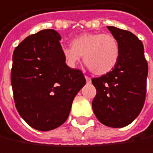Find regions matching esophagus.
<instances>
[{
  "instance_id": "34e87169",
  "label": "esophagus",
  "mask_w": 153,
  "mask_h": 153,
  "mask_svg": "<svg viewBox=\"0 0 153 153\" xmlns=\"http://www.w3.org/2000/svg\"><path fill=\"white\" fill-rule=\"evenodd\" d=\"M85 80H86V82H87V83H91V77L87 76H85Z\"/></svg>"
}]
</instances>
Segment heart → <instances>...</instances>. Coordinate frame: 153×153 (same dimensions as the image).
I'll use <instances>...</instances> for the list:
<instances>
[{
    "label": "heart",
    "instance_id": "1",
    "mask_svg": "<svg viewBox=\"0 0 153 153\" xmlns=\"http://www.w3.org/2000/svg\"><path fill=\"white\" fill-rule=\"evenodd\" d=\"M70 45L62 50L64 60L70 68L76 67L84 56L85 64L91 72L105 75L114 68L119 59V43L111 34H83L73 39Z\"/></svg>",
    "mask_w": 153,
    "mask_h": 153
}]
</instances>
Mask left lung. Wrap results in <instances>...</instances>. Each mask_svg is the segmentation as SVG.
Here are the masks:
<instances>
[{"instance_id":"obj_1","label":"left lung","mask_w":153,"mask_h":153,"mask_svg":"<svg viewBox=\"0 0 153 153\" xmlns=\"http://www.w3.org/2000/svg\"><path fill=\"white\" fill-rule=\"evenodd\" d=\"M107 27L118 41L120 55L111 72L92 79L96 88L92 106L102 124L117 128L133 122L143 107L148 64L141 40L129 31Z\"/></svg>"}]
</instances>
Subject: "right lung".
Returning a JSON list of instances; mask_svg holds the SVG:
<instances>
[{
    "label": "right lung",
    "instance_id": "obj_1",
    "mask_svg": "<svg viewBox=\"0 0 153 153\" xmlns=\"http://www.w3.org/2000/svg\"><path fill=\"white\" fill-rule=\"evenodd\" d=\"M60 36L44 29L14 50L10 81L17 111L33 128L49 131L68 118L72 102L85 85L84 74L65 63Z\"/></svg>",
    "mask_w": 153,
    "mask_h": 153
}]
</instances>
